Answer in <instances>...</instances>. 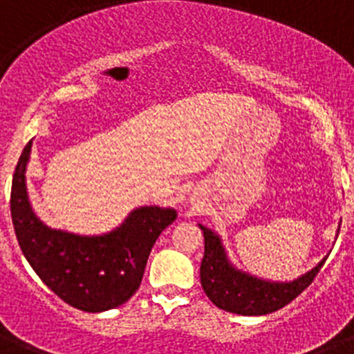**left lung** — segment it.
I'll list each match as a JSON object with an SVG mask.
<instances>
[{"label":"left lung","mask_w":354,"mask_h":354,"mask_svg":"<svg viewBox=\"0 0 354 354\" xmlns=\"http://www.w3.org/2000/svg\"><path fill=\"white\" fill-rule=\"evenodd\" d=\"M204 232L205 252L200 264V282L218 308L239 315H266L289 305L314 282L326 257L314 270L292 282H270L236 270L227 257L218 234L198 225Z\"/></svg>","instance_id":"8db88e82"}]
</instances>
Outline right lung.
<instances>
[{
	"label": "right lung",
	"instance_id": "add662e5",
	"mask_svg": "<svg viewBox=\"0 0 354 354\" xmlns=\"http://www.w3.org/2000/svg\"><path fill=\"white\" fill-rule=\"evenodd\" d=\"M31 142L24 147L12 179L10 212L24 257L46 286L83 312L124 305L138 290L147 259L159 234L175 221V209L145 205L102 236H77L49 228L33 212L26 189Z\"/></svg>",
	"mask_w": 354,
	"mask_h": 354
}]
</instances>
